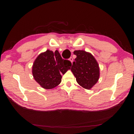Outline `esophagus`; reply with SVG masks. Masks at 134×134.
I'll return each mask as SVG.
<instances>
[{"mask_svg":"<svg viewBox=\"0 0 134 134\" xmlns=\"http://www.w3.org/2000/svg\"><path fill=\"white\" fill-rule=\"evenodd\" d=\"M69 59V61H70L72 63L73 61V58H72V57H70Z\"/></svg>","mask_w":134,"mask_h":134,"instance_id":"esophagus-1","label":"esophagus"}]
</instances>
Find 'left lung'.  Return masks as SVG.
Instances as JSON below:
<instances>
[{
    "label": "left lung",
    "instance_id": "left-lung-1",
    "mask_svg": "<svg viewBox=\"0 0 134 134\" xmlns=\"http://www.w3.org/2000/svg\"><path fill=\"white\" fill-rule=\"evenodd\" d=\"M73 53L77 57L73 62L71 71L80 86L90 90L99 80V64L91 53L84 50H75Z\"/></svg>",
    "mask_w": 134,
    "mask_h": 134
}]
</instances>
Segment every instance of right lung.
Here are the masks:
<instances>
[{
  "label": "right lung",
  "mask_w": 134,
  "mask_h": 134,
  "mask_svg": "<svg viewBox=\"0 0 134 134\" xmlns=\"http://www.w3.org/2000/svg\"><path fill=\"white\" fill-rule=\"evenodd\" d=\"M71 66V62L62 59L58 50L53 53L47 50L35 59L32 73L35 81L41 87L50 90L60 84L61 75H64Z\"/></svg>",
  "instance_id": "1"
}]
</instances>
